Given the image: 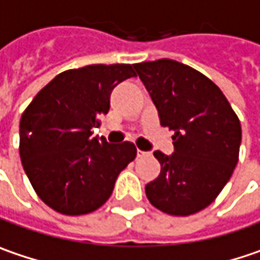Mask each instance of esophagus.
I'll list each match as a JSON object with an SVG mask.
<instances>
[{"mask_svg":"<svg viewBox=\"0 0 260 260\" xmlns=\"http://www.w3.org/2000/svg\"><path fill=\"white\" fill-rule=\"evenodd\" d=\"M151 154L149 152H145V151H138V157L142 158V157H149Z\"/></svg>","mask_w":260,"mask_h":260,"instance_id":"1","label":"esophagus"}]
</instances>
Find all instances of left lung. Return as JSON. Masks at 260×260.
I'll return each instance as SVG.
<instances>
[{"instance_id": "left-lung-1", "label": "left lung", "mask_w": 260, "mask_h": 260, "mask_svg": "<svg viewBox=\"0 0 260 260\" xmlns=\"http://www.w3.org/2000/svg\"><path fill=\"white\" fill-rule=\"evenodd\" d=\"M162 127L175 132V152L155 151L157 179L145 186L149 203L172 216H189L210 206L238 162L241 124L220 88L176 60L136 63Z\"/></svg>"}]
</instances>
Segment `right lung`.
Returning <instances> with one entry per match:
<instances>
[{
    "label": "right lung",
    "mask_w": 260,
    "mask_h": 260,
    "mask_svg": "<svg viewBox=\"0 0 260 260\" xmlns=\"http://www.w3.org/2000/svg\"><path fill=\"white\" fill-rule=\"evenodd\" d=\"M133 65H88L56 75L20 118L19 152L37 195L66 216L98 210L121 170L136 158L132 142L91 138L108 114L115 85L135 77Z\"/></svg>",
    "instance_id": "1"
}]
</instances>
